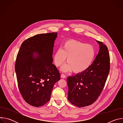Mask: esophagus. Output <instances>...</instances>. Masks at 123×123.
Returning <instances> with one entry per match:
<instances>
[{
    "label": "esophagus",
    "instance_id": "1",
    "mask_svg": "<svg viewBox=\"0 0 123 123\" xmlns=\"http://www.w3.org/2000/svg\"><path fill=\"white\" fill-rule=\"evenodd\" d=\"M61 77L62 78H65L66 77V76L65 74H62L61 75Z\"/></svg>",
    "mask_w": 123,
    "mask_h": 123
}]
</instances>
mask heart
Wrapping results in <instances>:
<instances>
[{
    "instance_id": "heart-1",
    "label": "heart",
    "mask_w": 123,
    "mask_h": 123,
    "mask_svg": "<svg viewBox=\"0 0 123 123\" xmlns=\"http://www.w3.org/2000/svg\"><path fill=\"white\" fill-rule=\"evenodd\" d=\"M95 55V50L92 45L87 44L75 40L66 41L61 49H58L54 56L56 67H60L65 62L68 63L63 66L62 71H72L76 74L82 73L92 65Z\"/></svg>"
}]
</instances>
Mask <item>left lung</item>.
Listing matches in <instances>:
<instances>
[{"mask_svg": "<svg viewBox=\"0 0 123 123\" xmlns=\"http://www.w3.org/2000/svg\"><path fill=\"white\" fill-rule=\"evenodd\" d=\"M100 49L91 66L85 72L68 76V99L79 108L92 104L98 98L105 86L110 69L108 49L103 42L97 41Z\"/></svg>", "mask_w": 123, "mask_h": 123, "instance_id": "left-lung-1", "label": "left lung"}]
</instances>
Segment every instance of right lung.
Here are the masks:
<instances>
[{
  "label": "right lung",
  "instance_id": "right-lung-1",
  "mask_svg": "<svg viewBox=\"0 0 123 123\" xmlns=\"http://www.w3.org/2000/svg\"><path fill=\"white\" fill-rule=\"evenodd\" d=\"M57 32L37 34L25 40L17 54L15 71L20 92L32 106L49 101L60 74L53 62L52 53Z\"/></svg>",
  "mask_w": 123,
  "mask_h": 123
}]
</instances>
